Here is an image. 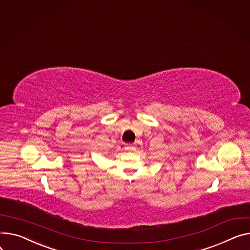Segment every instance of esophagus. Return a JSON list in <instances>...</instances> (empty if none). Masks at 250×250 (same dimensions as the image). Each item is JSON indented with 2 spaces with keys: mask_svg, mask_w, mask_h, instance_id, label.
<instances>
[{
  "mask_svg": "<svg viewBox=\"0 0 250 250\" xmlns=\"http://www.w3.org/2000/svg\"><path fill=\"white\" fill-rule=\"evenodd\" d=\"M125 148V151H134V149H135V145H132V144L126 145Z\"/></svg>",
  "mask_w": 250,
  "mask_h": 250,
  "instance_id": "34e87169",
  "label": "esophagus"
}]
</instances>
